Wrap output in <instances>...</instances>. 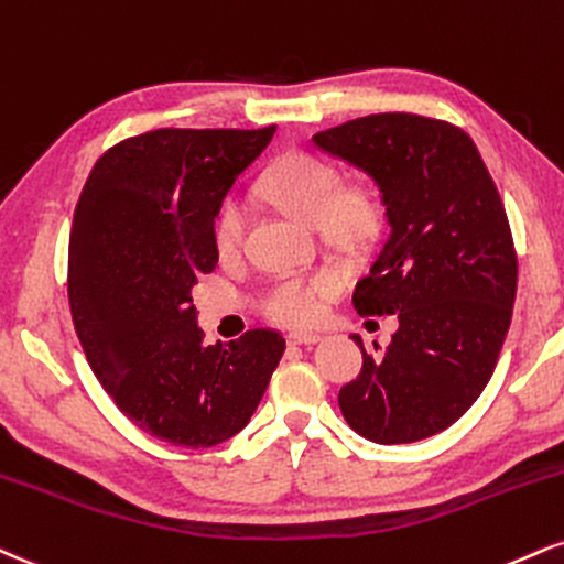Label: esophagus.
<instances>
[{"mask_svg": "<svg viewBox=\"0 0 564 564\" xmlns=\"http://www.w3.org/2000/svg\"><path fill=\"white\" fill-rule=\"evenodd\" d=\"M323 341L321 334H312V330H296V334L289 336V344H304V347H310V344H317Z\"/></svg>", "mask_w": 564, "mask_h": 564, "instance_id": "34e87169", "label": "esophagus"}]
</instances>
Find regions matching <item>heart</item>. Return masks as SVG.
<instances>
[{"instance_id": "heart-1", "label": "heart", "mask_w": 564, "mask_h": 564, "mask_svg": "<svg viewBox=\"0 0 564 564\" xmlns=\"http://www.w3.org/2000/svg\"><path fill=\"white\" fill-rule=\"evenodd\" d=\"M262 192L273 205L304 226L325 230L330 241L357 247L378 226V199L368 188L341 192V178L330 162L315 154L291 152L270 167ZM247 228V207L228 199L215 220V249L220 257L239 254ZM338 286L334 273L278 278L264 296V312L278 323L307 325L321 315V304Z\"/></svg>"}]
</instances>
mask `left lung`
Here are the masks:
<instances>
[{
  "mask_svg": "<svg viewBox=\"0 0 564 564\" xmlns=\"http://www.w3.org/2000/svg\"><path fill=\"white\" fill-rule=\"evenodd\" d=\"M376 183L386 236L355 289L359 315H397L381 359L338 391L347 423L376 444L436 436L491 381L518 291L505 205L463 128L381 112L312 135ZM378 349V347H376Z\"/></svg>",
  "mask_w": 564,
  "mask_h": 564,
  "instance_id": "left-lung-1",
  "label": "left lung"
}]
</instances>
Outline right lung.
I'll list each match as a JSON object with an SVG mask.
<instances>
[{"mask_svg":"<svg viewBox=\"0 0 564 564\" xmlns=\"http://www.w3.org/2000/svg\"><path fill=\"white\" fill-rule=\"evenodd\" d=\"M273 133L133 135L101 154L73 215L67 296L88 365L128 420L175 446L236 436L286 349L264 328L205 344L192 304L217 264L223 199Z\"/></svg>","mask_w":564,"mask_h":564,"instance_id":"obj_1","label":"right lung"}]
</instances>
